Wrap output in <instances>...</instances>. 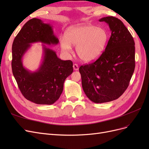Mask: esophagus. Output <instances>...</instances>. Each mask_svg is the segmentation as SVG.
<instances>
[{
  "instance_id": "34e87169",
  "label": "esophagus",
  "mask_w": 149,
  "mask_h": 149,
  "mask_svg": "<svg viewBox=\"0 0 149 149\" xmlns=\"http://www.w3.org/2000/svg\"><path fill=\"white\" fill-rule=\"evenodd\" d=\"M73 67L74 70H75V71H77L79 69V66H78V65L77 64H74Z\"/></svg>"
}]
</instances>
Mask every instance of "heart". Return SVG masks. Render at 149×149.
<instances>
[{"mask_svg":"<svg viewBox=\"0 0 149 149\" xmlns=\"http://www.w3.org/2000/svg\"><path fill=\"white\" fill-rule=\"evenodd\" d=\"M108 40L107 31L93 25L72 26L60 39V47L65 53L72 52L71 45L76 47L78 57L84 62L95 60L105 49Z\"/></svg>","mask_w":149,"mask_h":149,"instance_id":"1","label":"heart"}]
</instances>
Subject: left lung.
<instances>
[{"label": "left lung", "mask_w": 149, "mask_h": 149, "mask_svg": "<svg viewBox=\"0 0 149 149\" xmlns=\"http://www.w3.org/2000/svg\"><path fill=\"white\" fill-rule=\"evenodd\" d=\"M111 31L102 55L92 63L81 66L82 87L86 96L95 103L118 99L127 88L135 69V43L123 22L118 18L106 17Z\"/></svg>", "instance_id": "1"}]
</instances>
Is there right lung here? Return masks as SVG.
<instances>
[{
    "label": "right lung",
    "mask_w": 149,
    "mask_h": 149,
    "mask_svg": "<svg viewBox=\"0 0 149 149\" xmlns=\"http://www.w3.org/2000/svg\"><path fill=\"white\" fill-rule=\"evenodd\" d=\"M38 42L43 43V58L39 68L31 72L25 68L22 60L31 43ZM58 42L53 26L36 18L26 22L13 40V76L23 96L37 104L51 105L55 102L63 92L66 78L73 71V62L61 60L55 51L45 45H56Z\"/></svg>",
    "instance_id": "right-lung-1"
}]
</instances>
